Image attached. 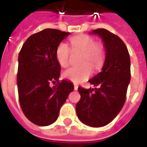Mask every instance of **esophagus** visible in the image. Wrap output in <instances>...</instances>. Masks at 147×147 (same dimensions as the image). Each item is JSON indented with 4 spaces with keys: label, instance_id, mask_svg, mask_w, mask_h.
<instances>
[{
    "label": "esophagus",
    "instance_id": "esophagus-1",
    "mask_svg": "<svg viewBox=\"0 0 147 147\" xmlns=\"http://www.w3.org/2000/svg\"><path fill=\"white\" fill-rule=\"evenodd\" d=\"M74 89L76 90H78V85L77 84H74Z\"/></svg>",
    "mask_w": 147,
    "mask_h": 147
}]
</instances>
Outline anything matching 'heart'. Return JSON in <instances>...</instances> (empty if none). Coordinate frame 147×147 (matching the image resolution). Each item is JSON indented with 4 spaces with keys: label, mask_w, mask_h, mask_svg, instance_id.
I'll return each mask as SVG.
<instances>
[{
    "label": "heart",
    "mask_w": 147,
    "mask_h": 147,
    "mask_svg": "<svg viewBox=\"0 0 147 147\" xmlns=\"http://www.w3.org/2000/svg\"><path fill=\"white\" fill-rule=\"evenodd\" d=\"M71 44L74 50H79L83 53L82 66L71 67L64 71V76L67 80L75 83H82L87 80L92 74V67L89 62L94 68L102 67L105 57V49L102 44L96 43L92 37L86 34H81L71 38ZM71 49L68 45L61 42L56 49V58L58 64L61 67H67L70 61Z\"/></svg>",
    "instance_id": "heart-1"
}]
</instances>
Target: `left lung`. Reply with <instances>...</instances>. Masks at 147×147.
Masks as SVG:
<instances>
[{"mask_svg": "<svg viewBox=\"0 0 147 147\" xmlns=\"http://www.w3.org/2000/svg\"><path fill=\"white\" fill-rule=\"evenodd\" d=\"M90 34L102 38L105 61L102 71L89 80L97 87L78 88L81 98L76 109L81 122L99 127L110 123L123 108L131 80V61L126 45L119 37L103 28Z\"/></svg>", "mask_w": 147, "mask_h": 147, "instance_id": "8db88e82", "label": "left lung"}]
</instances>
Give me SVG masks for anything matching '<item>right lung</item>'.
Instances as JSON below:
<instances>
[{"instance_id": "right-lung-1", "label": "right lung", "mask_w": 147, "mask_h": 147, "mask_svg": "<svg viewBox=\"0 0 147 147\" xmlns=\"http://www.w3.org/2000/svg\"><path fill=\"white\" fill-rule=\"evenodd\" d=\"M69 34L45 29L29 37L19 53L17 87L21 109L28 120L39 126L54 123L61 106L74 90L71 81L58 83L61 65L56 58L58 45ZM55 82L58 84L50 87Z\"/></svg>"}]
</instances>
